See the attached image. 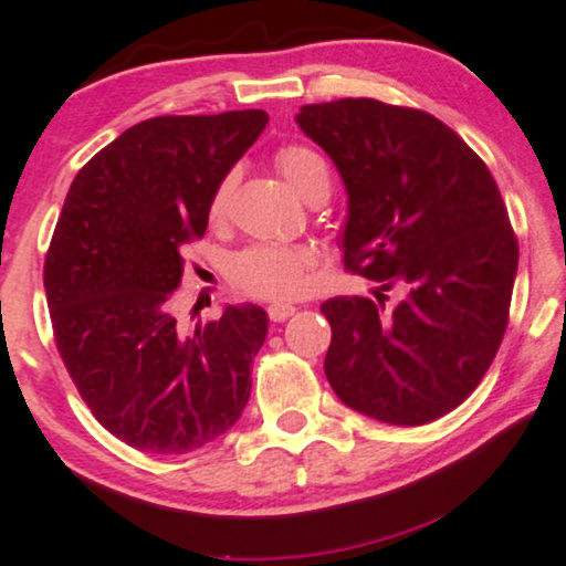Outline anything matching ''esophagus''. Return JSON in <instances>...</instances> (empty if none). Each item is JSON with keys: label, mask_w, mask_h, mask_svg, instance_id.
Here are the masks:
<instances>
[{"label": "esophagus", "mask_w": 566, "mask_h": 566, "mask_svg": "<svg viewBox=\"0 0 566 566\" xmlns=\"http://www.w3.org/2000/svg\"><path fill=\"white\" fill-rule=\"evenodd\" d=\"M266 312H269V319H272V323H284L286 317H292L294 312H297V307L286 305V302H274V305L266 307Z\"/></svg>", "instance_id": "esophagus-1"}]
</instances>
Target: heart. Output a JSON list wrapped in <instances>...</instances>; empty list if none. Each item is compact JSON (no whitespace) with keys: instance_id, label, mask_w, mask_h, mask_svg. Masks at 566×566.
<instances>
[{"instance_id":"obj_1","label":"heart","mask_w":566,"mask_h":566,"mask_svg":"<svg viewBox=\"0 0 566 566\" xmlns=\"http://www.w3.org/2000/svg\"><path fill=\"white\" fill-rule=\"evenodd\" d=\"M274 159L286 182L305 200L317 196V192H331V167L317 149L305 145H284ZM233 188L235 172H229L216 185L208 206V216L213 223H221L229 216ZM312 269H315V256L305 247L254 243L231 259L229 280L247 297L294 300L307 292Z\"/></svg>"}]
</instances>
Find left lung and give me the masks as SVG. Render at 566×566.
<instances>
[{
	"label": "left lung",
	"mask_w": 566,
	"mask_h": 566,
	"mask_svg": "<svg viewBox=\"0 0 566 566\" xmlns=\"http://www.w3.org/2000/svg\"><path fill=\"white\" fill-rule=\"evenodd\" d=\"M297 124L348 190L345 269L378 284L376 300L319 307L333 327L327 381L386 424L440 419L478 389L509 325L518 241L499 185L419 108L340 98L302 106Z\"/></svg>",
	"instance_id": "1"
}]
</instances>
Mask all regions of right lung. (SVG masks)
<instances>
[{"label": "right lung", "instance_id": "right-lung-1", "mask_svg": "<svg viewBox=\"0 0 566 566\" xmlns=\"http://www.w3.org/2000/svg\"><path fill=\"white\" fill-rule=\"evenodd\" d=\"M266 122L261 108L155 116L91 157L67 190L42 272L55 345L91 415L134 450L192 452L247 407L266 312L229 305L185 331L172 292L216 185Z\"/></svg>", "mask_w": 566, "mask_h": 566}]
</instances>
